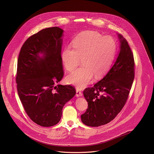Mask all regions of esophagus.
<instances>
[{"label":"esophagus","mask_w":154,"mask_h":154,"mask_svg":"<svg viewBox=\"0 0 154 154\" xmlns=\"http://www.w3.org/2000/svg\"><path fill=\"white\" fill-rule=\"evenodd\" d=\"M82 96V91L79 89L77 88L76 89V96L77 97H79V96Z\"/></svg>","instance_id":"obj_1"}]
</instances>
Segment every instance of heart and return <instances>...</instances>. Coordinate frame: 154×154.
Returning <instances> with one entry per match:
<instances>
[{
  "instance_id": "1",
  "label": "heart",
  "mask_w": 154,
  "mask_h": 154,
  "mask_svg": "<svg viewBox=\"0 0 154 154\" xmlns=\"http://www.w3.org/2000/svg\"><path fill=\"white\" fill-rule=\"evenodd\" d=\"M72 48L65 47L61 54L64 67L74 71L82 59L83 66L67 77L68 82L79 88H83L94 76L99 79L109 70L113 60L116 45L109 36H103L94 31L79 33L72 41Z\"/></svg>"
}]
</instances>
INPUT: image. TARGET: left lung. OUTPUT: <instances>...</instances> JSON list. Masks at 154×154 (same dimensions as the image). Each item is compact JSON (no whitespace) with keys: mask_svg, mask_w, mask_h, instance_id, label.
I'll return each mask as SVG.
<instances>
[{"mask_svg":"<svg viewBox=\"0 0 154 154\" xmlns=\"http://www.w3.org/2000/svg\"><path fill=\"white\" fill-rule=\"evenodd\" d=\"M118 36L121 51L114 65L101 80L83 91L88 106L81 119L86 125L99 127L109 122L128 99L135 77V61L126 39L120 34Z\"/></svg>","mask_w":154,"mask_h":154,"instance_id":"8db88e82","label":"left lung"}]
</instances>
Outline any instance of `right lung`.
<instances>
[{"label":"right lung","mask_w":154,"mask_h":154,"mask_svg":"<svg viewBox=\"0 0 154 154\" xmlns=\"http://www.w3.org/2000/svg\"><path fill=\"white\" fill-rule=\"evenodd\" d=\"M63 32L53 27L32 35L23 44L17 59L16 82L19 99L29 117L42 127L57 124L64 104L76 93L71 85H56L64 75Z\"/></svg>","instance_id":"right-lung-1"}]
</instances>
